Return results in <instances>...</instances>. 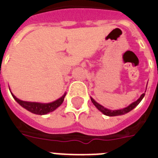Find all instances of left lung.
Returning a JSON list of instances; mask_svg holds the SVG:
<instances>
[{
	"label": "left lung",
	"mask_w": 158,
	"mask_h": 158,
	"mask_svg": "<svg viewBox=\"0 0 158 158\" xmlns=\"http://www.w3.org/2000/svg\"><path fill=\"white\" fill-rule=\"evenodd\" d=\"M145 94H143L140 98L138 99L137 101L135 102H133V103L130 104V106H128L127 107L125 108H123L121 110H108L106 108H105L104 106H102V105L98 104L97 102H95L93 98H91V101L94 104V106H96L98 109L100 111L103 113L104 115H108V116H115V115H124V114H126L128 113L129 111H130L131 110H133L134 108L138 105V104L140 102L142 101V99L143 98V97H144Z\"/></svg>",
	"instance_id": "1"
}]
</instances>
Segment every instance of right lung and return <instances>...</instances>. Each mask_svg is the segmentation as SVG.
Instances as JSON below:
<instances>
[{
    "label": "right lung",
    "mask_w": 158,
    "mask_h": 158,
    "mask_svg": "<svg viewBox=\"0 0 158 158\" xmlns=\"http://www.w3.org/2000/svg\"><path fill=\"white\" fill-rule=\"evenodd\" d=\"M12 96L21 106L25 108L26 110H28V111H30L33 114H37V115H45V114L53 111L58 106L61 105L63 101H64L65 94L60 98L57 99L56 101L51 102V103H38V102H29L21 101V100L17 98L15 96H14L13 94H12Z\"/></svg>",
    "instance_id": "add662e5"
}]
</instances>
